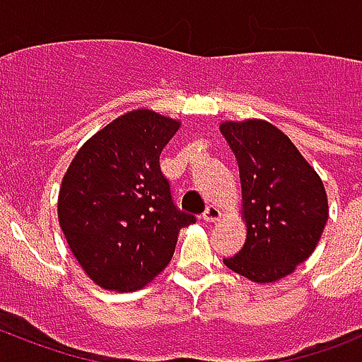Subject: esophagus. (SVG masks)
<instances>
[{
    "label": "esophagus",
    "instance_id": "1",
    "mask_svg": "<svg viewBox=\"0 0 362 362\" xmlns=\"http://www.w3.org/2000/svg\"><path fill=\"white\" fill-rule=\"evenodd\" d=\"M221 218V210L216 209V206H206V210L203 212V220L209 221V223H214V221H218Z\"/></svg>",
    "mask_w": 362,
    "mask_h": 362
}]
</instances>
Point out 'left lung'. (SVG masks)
I'll list each match as a JSON object with an SVG mask.
<instances>
[{"mask_svg": "<svg viewBox=\"0 0 362 362\" xmlns=\"http://www.w3.org/2000/svg\"><path fill=\"white\" fill-rule=\"evenodd\" d=\"M238 161L246 242L227 269L257 284L291 274L317 246L329 204L320 175L278 127L264 120L223 122Z\"/></svg>", "mask_w": 362, "mask_h": 362, "instance_id": "8db88e82", "label": "left lung"}]
</instances>
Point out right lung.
Segmentation results:
<instances>
[{"label":"right lung","instance_id":"right-lung-1","mask_svg":"<svg viewBox=\"0 0 362 362\" xmlns=\"http://www.w3.org/2000/svg\"><path fill=\"white\" fill-rule=\"evenodd\" d=\"M180 122L148 109L116 118L76 152L58 197L59 227L98 286L133 291L170 263L178 231L195 216L176 209L159 153Z\"/></svg>","mask_w":362,"mask_h":362}]
</instances>
